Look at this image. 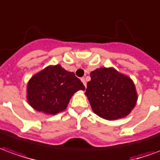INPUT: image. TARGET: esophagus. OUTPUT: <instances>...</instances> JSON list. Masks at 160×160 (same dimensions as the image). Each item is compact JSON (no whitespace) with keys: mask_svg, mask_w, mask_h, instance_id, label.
Here are the masks:
<instances>
[{"mask_svg":"<svg viewBox=\"0 0 160 160\" xmlns=\"http://www.w3.org/2000/svg\"><path fill=\"white\" fill-rule=\"evenodd\" d=\"M81 81H82V83L84 84V86H85V87H87V81H86V80H85V78H82V79H81Z\"/></svg>","mask_w":160,"mask_h":160,"instance_id":"esophagus-1","label":"esophagus"}]
</instances>
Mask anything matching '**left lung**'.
Segmentation results:
<instances>
[{"label":"left lung","instance_id":"1","mask_svg":"<svg viewBox=\"0 0 160 160\" xmlns=\"http://www.w3.org/2000/svg\"><path fill=\"white\" fill-rule=\"evenodd\" d=\"M86 96L95 114L114 121L130 114L138 99L134 81L114 68H99L90 73Z\"/></svg>","mask_w":160,"mask_h":160}]
</instances>
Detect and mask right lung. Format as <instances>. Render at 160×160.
I'll return each mask as SVG.
<instances>
[{
    "mask_svg": "<svg viewBox=\"0 0 160 160\" xmlns=\"http://www.w3.org/2000/svg\"><path fill=\"white\" fill-rule=\"evenodd\" d=\"M80 90H85V87L73 72L60 64L49 65L29 80L26 100L35 111L56 115L66 110L72 96Z\"/></svg>",
    "mask_w": 160,
    "mask_h": 160,
    "instance_id": "add662e5",
    "label": "right lung"
}]
</instances>
